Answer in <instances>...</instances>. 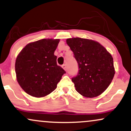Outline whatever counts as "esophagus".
Masks as SVG:
<instances>
[{
    "label": "esophagus",
    "instance_id": "esophagus-1",
    "mask_svg": "<svg viewBox=\"0 0 131 131\" xmlns=\"http://www.w3.org/2000/svg\"><path fill=\"white\" fill-rule=\"evenodd\" d=\"M62 69H64V70H67V68H66V64H64V65H62Z\"/></svg>",
    "mask_w": 131,
    "mask_h": 131
}]
</instances>
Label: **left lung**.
<instances>
[{
  "label": "left lung",
  "mask_w": 131,
  "mask_h": 131,
  "mask_svg": "<svg viewBox=\"0 0 131 131\" xmlns=\"http://www.w3.org/2000/svg\"><path fill=\"white\" fill-rule=\"evenodd\" d=\"M66 43L79 67L78 75L72 78L75 90L86 97L101 95L109 86L115 73L111 54L93 40L70 38Z\"/></svg>",
  "instance_id": "8db88e82"
}]
</instances>
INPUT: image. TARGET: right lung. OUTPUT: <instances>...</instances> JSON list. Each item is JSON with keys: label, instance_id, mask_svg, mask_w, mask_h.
Wrapping results in <instances>:
<instances>
[{"label": "right lung", "instance_id": "obj_1", "mask_svg": "<svg viewBox=\"0 0 131 131\" xmlns=\"http://www.w3.org/2000/svg\"><path fill=\"white\" fill-rule=\"evenodd\" d=\"M59 39L44 38L29 43L18 54L15 62L16 80L26 93L43 97L56 88L66 72L57 65L54 54Z\"/></svg>", "mask_w": 131, "mask_h": 131}]
</instances>
